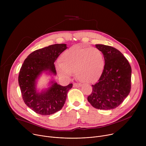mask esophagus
Masks as SVG:
<instances>
[{"mask_svg":"<svg viewBox=\"0 0 146 146\" xmlns=\"http://www.w3.org/2000/svg\"><path fill=\"white\" fill-rule=\"evenodd\" d=\"M81 84H80V83H76V82H75V83H74L73 84V87H81Z\"/></svg>","mask_w":146,"mask_h":146,"instance_id":"esophagus-1","label":"esophagus"}]
</instances>
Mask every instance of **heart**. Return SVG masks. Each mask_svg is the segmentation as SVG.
<instances>
[{
    "label": "heart",
    "mask_w": 146,
    "mask_h": 146,
    "mask_svg": "<svg viewBox=\"0 0 146 146\" xmlns=\"http://www.w3.org/2000/svg\"><path fill=\"white\" fill-rule=\"evenodd\" d=\"M61 62L56 65L60 76L70 77L73 72L83 81L92 82L102 74L105 66L102 52L97 48L86 47L81 44L72 47L61 56Z\"/></svg>",
    "instance_id": "1"
}]
</instances>
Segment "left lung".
<instances>
[{"label":"left lung","instance_id":"left-lung-1","mask_svg":"<svg viewBox=\"0 0 146 146\" xmlns=\"http://www.w3.org/2000/svg\"><path fill=\"white\" fill-rule=\"evenodd\" d=\"M105 59L103 71L95 84L88 101L95 108L111 110L116 108L129 95L131 88L132 69L128 60L117 49L103 44H95Z\"/></svg>","mask_w":146,"mask_h":146}]
</instances>
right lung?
Masks as SVG:
<instances>
[{"instance_id": "obj_1", "label": "right lung", "mask_w": 146, "mask_h": 146, "mask_svg": "<svg viewBox=\"0 0 146 146\" xmlns=\"http://www.w3.org/2000/svg\"><path fill=\"white\" fill-rule=\"evenodd\" d=\"M66 48V44H55L37 50L28 56L21 68L18 83L23 99L26 105L37 114L48 115L59 111L72 88V84L64 87L52 81L46 91L40 93L36 90L37 79L43 72L56 74L54 62Z\"/></svg>"}]
</instances>
